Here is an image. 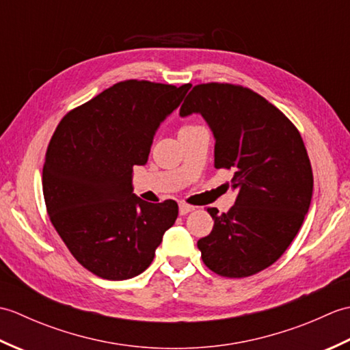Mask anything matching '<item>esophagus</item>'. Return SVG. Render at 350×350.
<instances>
[{"label": "esophagus", "mask_w": 350, "mask_h": 350, "mask_svg": "<svg viewBox=\"0 0 350 350\" xmlns=\"http://www.w3.org/2000/svg\"><path fill=\"white\" fill-rule=\"evenodd\" d=\"M192 211H194V206H189L187 203H180L179 204V213L180 215H187V213H189Z\"/></svg>", "instance_id": "34e87169"}]
</instances>
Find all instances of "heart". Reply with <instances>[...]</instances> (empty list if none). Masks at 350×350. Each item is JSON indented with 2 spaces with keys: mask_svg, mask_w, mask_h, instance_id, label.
<instances>
[{
  "mask_svg": "<svg viewBox=\"0 0 350 350\" xmlns=\"http://www.w3.org/2000/svg\"><path fill=\"white\" fill-rule=\"evenodd\" d=\"M191 128H194V126H183V128H182L180 131H185V129H191Z\"/></svg>",
  "mask_w": 350,
  "mask_h": 350,
  "instance_id": "b5f03b06",
  "label": "heart"
}]
</instances>
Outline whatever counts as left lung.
Listing matches in <instances>:
<instances>
[{"mask_svg":"<svg viewBox=\"0 0 350 350\" xmlns=\"http://www.w3.org/2000/svg\"><path fill=\"white\" fill-rule=\"evenodd\" d=\"M200 114L215 139V167L232 170L227 213L211 207V234L197 242L215 273L243 278L277 262L295 239L313 196L307 148L292 122L262 96L232 84H200L180 117Z\"/></svg>","mask_w":350,"mask_h":350,"instance_id":"8db88e82","label":"left lung"}]
</instances>
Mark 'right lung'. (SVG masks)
Returning <instances> with one entry per match:
<instances>
[{
    "label": "right lung",
    "instance_id": "1",
    "mask_svg": "<svg viewBox=\"0 0 350 350\" xmlns=\"http://www.w3.org/2000/svg\"><path fill=\"white\" fill-rule=\"evenodd\" d=\"M189 87L114 84L70 111L52 135L42 179L51 222L72 256L100 278L144 272L174 224L177 203L137 197L132 168L146 165L156 131Z\"/></svg>",
    "mask_w": 350,
    "mask_h": 350
}]
</instances>
